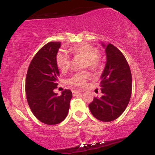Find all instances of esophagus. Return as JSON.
I'll return each mask as SVG.
<instances>
[{
    "instance_id": "34e87169",
    "label": "esophagus",
    "mask_w": 155,
    "mask_h": 155,
    "mask_svg": "<svg viewBox=\"0 0 155 155\" xmlns=\"http://www.w3.org/2000/svg\"><path fill=\"white\" fill-rule=\"evenodd\" d=\"M81 91H79V90H72V93H73V95H76L77 94L81 93Z\"/></svg>"
}]
</instances>
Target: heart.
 I'll use <instances>...</instances> for the list:
<instances>
[{"instance_id":"obj_1","label":"heart","mask_w":155,"mask_h":155,"mask_svg":"<svg viewBox=\"0 0 155 155\" xmlns=\"http://www.w3.org/2000/svg\"><path fill=\"white\" fill-rule=\"evenodd\" d=\"M74 58H83L82 68H89L92 71H97L101 68V58L98 54V49L90 44L82 43L71 48ZM56 64L62 72L65 73L71 68V61L66 51L60 50L56 55ZM90 74L87 71L75 73L68 79V84L71 86L77 87H84Z\"/></svg>"}]
</instances>
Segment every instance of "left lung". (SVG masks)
<instances>
[{
	"mask_svg": "<svg viewBox=\"0 0 155 155\" xmlns=\"http://www.w3.org/2000/svg\"><path fill=\"white\" fill-rule=\"evenodd\" d=\"M105 47L104 44H102ZM106 64L101 75V97H94L89 104L94 117L111 122L123 113L129 104L132 91V75L127 60L111 44L106 47Z\"/></svg>",
	"mask_w": 155,
	"mask_h": 155,
	"instance_id": "obj_1",
	"label": "left lung"
}]
</instances>
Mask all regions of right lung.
Returning <instances> with one entry per match:
<instances>
[{
	"label": "right lung",
	"instance_id": "add662e5",
	"mask_svg": "<svg viewBox=\"0 0 155 155\" xmlns=\"http://www.w3.org/2000/svg\"><path fill=\"white\" fill-rule=\"evenodd\" d=\"M60 47V41L45 44L33 57L27 72L28 104L34 116L47 124H59L65 120L72 97L70 90L65 89L60 96L54 92L58 85L56 55Z\"/></svg>",
	"mask_w": 155,
	"mask_h": 155
}]
</instances>
